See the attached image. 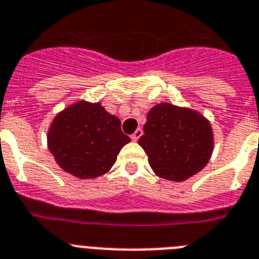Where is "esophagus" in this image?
I'll use <instances>...</instances> for the list:
<instances>
[{"label": "esophagus", "instance_id": "obj_1", "mask_svg": "<svg viewBox=\"0 0 259 259\" xmlns=\"http://www.w3.org/2000/svg\"><path fill=\"white\" fill-rule=\"evenodd\" d=\"M141 136H143V130H141V128H138V130L131 135V139L134 141H138Z\"/></svg>", "mask_w": 259, "mask_h": 259}]
</instances>
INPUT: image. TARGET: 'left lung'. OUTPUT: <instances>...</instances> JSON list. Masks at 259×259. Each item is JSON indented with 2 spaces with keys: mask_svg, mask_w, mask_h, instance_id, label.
<instances>
[{
  "mask_svg": "<svg viewBox=\"0 0 259 259\" xmlns=\"http://www.w3.org/2000/svg\"><path fill=\"white\" fill-rule=\"evenodd\" d=\"M139 144L157 176L181 182L207 165L213 151V134L202 114L163 102L148 112Z\"/></svg>",
  "mask_w": 259,
  "mask_h": 259,
  "instance_id": "left-lung-1",
  "label": "left lung"
}]
</instances>
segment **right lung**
<instances>
[{
  "label": "right lung",
  "instance_id": "add662e5",
  "mask_svg": "<svg viewBox=\"0 0 259 259\" xmlns=\"http://www.w3.org/2000/svg\"><path fill=\"white\" fill-rule=\"evenodd\" d=\"M120 120L99 102L78 101L55 116L48 130V149L57 165L79 180L106 174L131 141Z\"/></svg>",
  "mask_w": 259,
  "mask_h": 259
}]
</instances>
